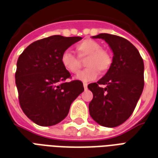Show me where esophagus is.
<instances>
[{"mask_svg":"<svg viewBox=\"0 0 158 158\" xmlns=\"http://www.w3.org/2000/svg\"><path fill=\"white\" fill-rule=\"evenodd\" d=\"M83 85H84V88H85V89H87V86H88V84H87V83H84Z\"/></svg>","mask_w":158,"mask_h":158,"instance_id":"obj_1","label":"esophagus"}]
</instances>
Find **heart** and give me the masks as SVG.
Masks as SVG:
<instances>
[{
    "label": "heart",
    "instance_id": "heart-1",
    "mask_svg": "<svg viewBox=\"0 0 158 158\" xmlns=\"http://www.w3.org/2000/svg\"><path fill=\"white\" fill-rule=\"evenodd\" d=\"M76 51L79 56H87L85 64L87 68L76 75V79L88 82L95 79L101 72H106L112 64V56L106 50L102 48L96 40L86 39L76 45ZM61 63L66 71L71 73H76L79 71V61L75 55L69 50H65L61 55Z\"/></svg>",
    "mask_w": 158,
    "mask_h": 158
}]
</instances>
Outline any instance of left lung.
Wrapping results in <instances>:
<instances>
[{
    "instance_id": "8db88e82",
    "label": "left lung",
    "mask_w": 158,
    "mask_h": 158,
    "mask_svg": "<svg viewBox=\"0 0 158 158\" xmlns=\"http://www.w3.org/2000/svg\"><path fill=\"white\" fill-rule=\"evenodd\" d=\"M93 38L105 40L113 57L104 77L88 85L93 93L89 114L97 123L113 128L125 122L135 108L144 88V62L135 46L123 37L100 34Z\"/></svg>"
}]
</instances>
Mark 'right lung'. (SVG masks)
Here are the masks:
<instances>
[{"label": "right lung", "mask_w": 158, "mask_h": 158, "mask_svg": "<svg viewBox=\"0 0 158 158\" xmlns=\"http://www.w3.org/2000/svg\"><path fill=\"white\" fill-rule=\"evenodd\" d=\"M81 37L52 35L33 42L19 56L15 82L20 106L40 126L65 118L72 102L84 91L80 80H72L61 63V55Z\"/></svg>", "instance_id": "right-lung-1"}]
</instances>
